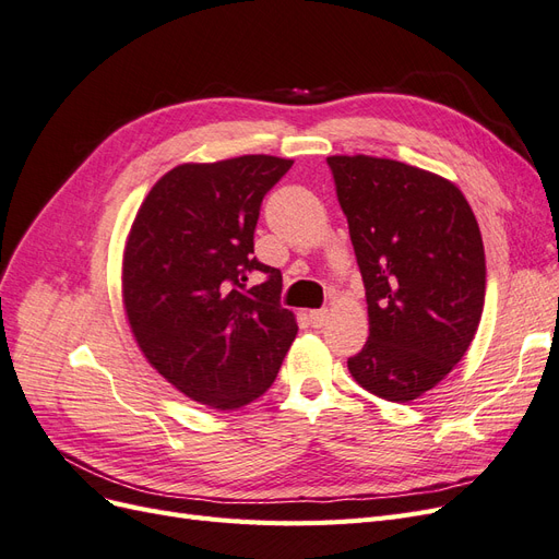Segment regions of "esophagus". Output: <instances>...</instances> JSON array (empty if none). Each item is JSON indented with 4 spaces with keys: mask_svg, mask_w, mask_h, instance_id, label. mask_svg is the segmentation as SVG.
<instances>
[{
    "mask_svg": "<svg viewBox=\"0 0 559 559\" xmlns=\"http://www.w3.org/2000/svg\"><path fill=\"white\" fill-rule=\"evenodd\" d=\"M308 319H310V324H312L314 329H321V326L326 324V319H329V310H310Z\"/></svg>",
    "mask_w": 559,
    "mask_h": 559,
    "instance_id": "obj_1",
    "label": "esophagus"
}]
</instances>
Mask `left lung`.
Returning <instances> with one entry per match:
<instances>
[{
	"instance_id": "1",
	"label": "left lung",
	"mask_w": 559,
	"mask_h": 559,
	"mask_svg": "<svg viewBox=\"0 0 559 559\" xmlns=\"http://www.w3.org/2000/svg\"><path fill=\"white\" fill-rule=\"evenodd\" d=\"M364 277L368 341L347 359L366 392L421 396L462 361L485 306V249L456 186L376 156L326 158Z\"/></svg>"
}]
</instances>
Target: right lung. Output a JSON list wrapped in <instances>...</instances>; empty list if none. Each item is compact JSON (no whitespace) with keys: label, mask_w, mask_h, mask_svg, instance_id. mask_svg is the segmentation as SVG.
Segmentation results:
<instances>
[{"label":"right lung","mask_w":559,"mask_h":559,"mask_svg":"<svg viewBox=\"0 0 559 559\" xmlns=\"http://www.w3.org/2000/svg\"><path fill=\"white\" fill-rule=\"evenodd\" d=\"M294 160L238 156L163 175L123 251V308L146 361L181 394L235 411L275 382L298 333L282 273L253 257L263 195ZM251 272L269 280L247 287Z\"/></svg>","instance_id":"1"}]
</instances>
